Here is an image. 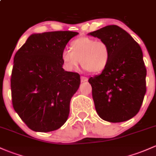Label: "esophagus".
I'll return each mask as SVG.
<instances>
[{
  "mask_svg": "<svg viewBox=\"0 0 156 156\" xmlns=\"http://www.w3.org/2000/svg\"><path fill=\"white\" fill-rule=\"evenodd\" d=\"M86 81H88V78L85 77V76H81V82H82V83H83V82H86Z\"/></svg>",
  "mask_w": 156,
  "mask_h": 156,
  "instance_id": "1",
  "label": "esophagus"
}]
</instances>
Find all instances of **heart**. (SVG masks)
<instances>
[{
	"instance_id": "1",
	"label": "heart",
	"mask_w": 156,
	"mask_h": 156,
	"mask_svg": "<svg viewBox=\"0 0 156 156\" xmlns=\"http://www.w3.org/2000/svg\"><path fill=\"white\" fill-rule=\"evenodd\" d=\"M111 57L108 44L104 41L90 37L76 38L71 43V50L65 49L62 60L68 70H74L81 62L85 69L91 73L103 71Z\"/></svg>"
}]
</instances>
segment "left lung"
<instances>
[{
    "label": "left lung",
    "instance_id": "1",
    "mask_svg": "<svg viewBox=\"0 0 156 156\" xmlns=\"http://www.w3.org/2000/svg\"><path fill=\"white\" fill-rule=\"evenodd\" d=\"M89 35L105 41L111 51L106 68L88 80L96 111L106 121H126L138 114L147 91L141 48L117 25H108Z\"/></svg>",
    "mask_w": 156,
    "mask_h": 156
}]
</instances>
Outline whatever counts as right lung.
I'll list each match as a JSON object with an SVG mask.
<instances>
[{
    "label": "right lung",
    "mask_w": 156,
    "mask_h": 156,
    "mask_svg": "<svg viewBox=\"0 0 156 156\" xmlns=\"http://www.w3.org/2000/svg\"><path fill=\"white\" fill-rule=\"evenodd\" d=\"M77 34L72 31L33 34L15 55L12 102L18 116L33 131H54L68 120L80 76L63 69L62 53Z\"/></svg>",
    "instance_id": "add662e5"
}]
</instances>
